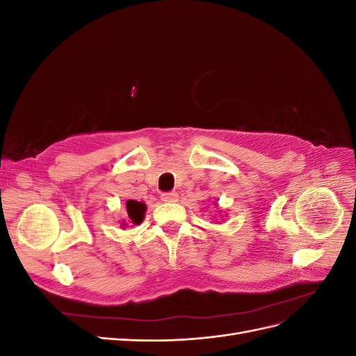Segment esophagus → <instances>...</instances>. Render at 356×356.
Segmentation results:
<instances>
[{
	"mask_svg": "<svg viewBox=\"0 0 356 356\" xmlns=\"http://www.w3.org/2000/svg\"><path fill=\"white\" fill-rule=\"evenodd\" d=\"M161 200L163 202H177L178 200V195L175 191H168V193H161Z\"/></svg>",
	"mask_w": 356,
	"mask_h": 356,
	"instance_id": "obj_1",
	"label": "esophagus"
}]
</instances>
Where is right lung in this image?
I'll return each mask as SVG.
<instances>
[{"mask_svg":"<svg viewBox=\"0 0 356 356\" xmlns=\"http://www.w3.org/2000/svg\"><path fill=\"white\" fill-rule=\"evenodd\" d=\"M126 209H127V222L129 224H141L144 220V215L147 211L145 203L143 202H136V200H127L126 202ZM126 221L122 224L124 225Z\"/></svg>","mask_w":356,"mask_h":356,"instance_id":"right-lung-1","label":"right lung"}]
</instances>
